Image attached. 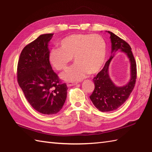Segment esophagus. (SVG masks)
<instances>
[{
	"mask_svg": "<svg viewBox=\"0 0 152 152\" xmlns=\"http://www.w3.org/2000/svg\"><path fill=\"white\" fill-rule=\"evenodd\" d=\"M78 84V82H69L66 83V85L68 87L70 86H76Z\"/></svg>",
	"mask_w": 152,
	"mask_h": 152,
	"instance_id": "esophagus-1",
	"label": "esophagus"
}]
</instances>
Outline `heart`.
<instances>
[{"instance_id": "heart-1", "label": "heart", "mask_w": 152, "mask_h": 152, "mask_svg": "<svg viewBox=\"0 0 152 152\" xmlns=\"http://www.w3.org/2000/svg\"><path fill=\"white\" fill-rule=\"evenodd\" d=\"M59 48H53L49 61L57 70H65L74 57L76 64L61 75L66 81H80L88 74L98 72L104 64L106 44L97 34H73L63 38Z\"/></svg>"}]
</instances>
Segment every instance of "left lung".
Returning <instances> with one entry per match:
<instances>
[{"label": "left lung", "mask_w": 152, "mask_h": 152, "mask_svg": "<svg viewBox=\"0 0 152 152\" xmlns=\"http://www.w3.org/2000/svg\"><path fill=\"white\" fill-rule=\"evenodd\" d=\"M108 33L110 34L112 53L121 50L129 59L131 79L127 85L121 87L116 86L112 82L109 76L108 69L114 56L110 57L103 69L93 78L95 89L89 96L93 104L101 112L114 111L124 104L133 90L137 79V63L129 44L112 32Z\"/></svg>", "instance_id": "8db88e82"}]
</instances>
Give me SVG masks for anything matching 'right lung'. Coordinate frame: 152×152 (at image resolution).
Segmentation results:
<instances>
[{
	"mask_svg": "<svg viewBox=\"0 0 152 152\" xmlns=\"http://www.w3.org/2000/svg\"><path fill=\"white\" fill-rule=\"evenodd\" d=\"M53 34H44L23 49L18 61V84L35 110L43 114H56L66 98V83H63L51 68L48 42Z\"/></svg>",
	"mask_w": 152,
	"mask_h": 152,
	"instance_id": "obj_1",
	"label": "right lung"
}]
</instances>
